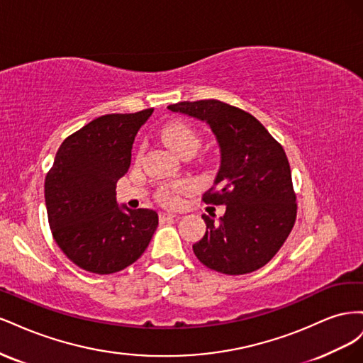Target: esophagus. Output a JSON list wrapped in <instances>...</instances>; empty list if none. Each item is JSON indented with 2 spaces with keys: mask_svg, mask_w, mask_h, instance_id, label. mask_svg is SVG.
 Returning <instances> with one entry per match:
<instances>
[{
  "mask_svg": "<svg viewBox=\"0 0 363 363\" xmlns=\"http://www.w3.org/2000/svg\"><path fill=\"white\" fill-rule=\"evenodd\" d=\"M175 216H177V215H174V213H167V212H162V213L159 215V218H160V221H162V223L171 221V219H174Z\"/></svg>",
  "mask_w": 363,
  "mask_h": 363,
  "instance_id": "esophagus-1",
  "label": "esophagus"
}]
</instances>
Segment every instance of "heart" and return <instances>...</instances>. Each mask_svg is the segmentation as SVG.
<instances>
[{
	"instance_id": "heart-1",
	"label": "heart",
	"mask_w": 363,
	"mask_h": 363,
	"mask_svg": "<svg viewBox=\"0 0 363 363\" xmlns=\"http://www.w3.org/2000/svg\"><path fill=\"white\" fill-rule=\"evenodd\" d=\"M162 139L175 155H180L183 150L194 148L196 150L200 145V138L195 131L183 123H172L162 130ZM189 188L188 183H177L172 184L171 188L163 189L160 192V200L171 203L174 201V194L182 192Z\"/></svg>"
}]
</instances>
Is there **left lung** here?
Returning a JSON list of instances; mask_svg holds the SVG:
<instances>
[{
    "instance_id": "1",
    "label": "left lung",
    "mask_w": 363,
    "mask_h": 363,
    "mask_svg": "<svg viewBox=\"0 0 363 363\" xmlns=\"http://www.w3.org/2000/svg\"><path fill=\"white\" fill-rule=\"evenodd\" d=\"M168 108L201 121L219 147V169L203 200L224 204L225 213L218 221L201 215L206 233L192 245L195 256L228 276L267 265L296 216L291 168L281 145L255 116L223 101H183Z\"/></svg>"
}]
</instances>
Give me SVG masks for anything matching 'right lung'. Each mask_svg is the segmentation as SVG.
<instances>
[{
  "label": "right lung",
  "instance_id": "1",
  "mask_svg": "<svg viewBox=\"0 0 363 363\" xmlns=\"http://www.w3.org/2000/svg\"><path fill=\"white\" fill-rule=\"evenodd\" d=\"M155 108L91 121L62 142L45 179L48 223L60 250L95 274H112L136 262L159 225L151 208L116 201V183L130 168L139 128Z\"/></svg>",
  "mask_w": 363,
  "mask_h": 363
}]
</instances>
